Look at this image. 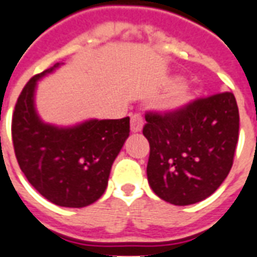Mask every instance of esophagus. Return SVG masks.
Here are the masks:
<instances>
[{"label": "esophagus", "instance_id": "34e87169", "mask_svg": "<svg viewBox=\"0 0 257 257\" xmlns=\"http://www.w3.org/2000/svg\"><path fill=\"white\" fill-rule=\"evenodd\" d=\"M143 124H144V121H143V117L140 114H133L131 117V131L133 133H139L141 132V129H143Z\"/></svg>", "mask_w": 257, "mask_h": 257}]
</instances>
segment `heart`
<instances>
[{"label": "heart", "mask_w": 257, "mask_h": 257, "mask_svg": "<svg viewBox=\"0 0 257 257\" xmlns=\"http://www.w3.org/2000/svg\"><path fill=\"white\" fill-rule=\"evenodd\" d=\"M172 82L176 85L171 89V92L167 94V97L161 101L160 104V109L164 113L180 112L195 100V90L188 84L180 82L179 77L173 78Z\"/></svg>", "instance_id": "b5f03b06"}]
</instances>
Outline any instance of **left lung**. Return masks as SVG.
<instances>
[{"label":"left lung","mask_w":257,"mask_h":257,"mask_svg":"<svg viewBox=\"0 0 257 257\" xmlns=\"http://www.w3.org/2000/svg\"><path fill=\"white\" fill-rule=\"evenodd\" d=\"M148 183L160 199L191 205L211 196L233 164L239 108L233 93L199 98L177 113H147Z\"/></svg>","instance_id":"obj_1"}]
</instances>
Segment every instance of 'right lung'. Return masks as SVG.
<instances>
[{
    "label": "right lung",
    "instance_id": "obj_1",
    "mask_svg": "<svg viewBox=\"0 0 257 257\" xmlns=\"http://www.w3.org/2000/svg\"><path fill=\"white\" fill-rule=\"evenodd\" d=\"M62 64L32 77L22 89L12 137L18 165L38 192L60 207L82 208L104 195L113 161L129 136V117L90 118L72 126L44 122L34 104L37 82Z\"/></svg>",
    "mask_w": 257,
    "mask_h": 257
}]
</instances>
